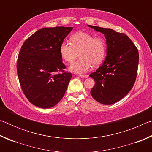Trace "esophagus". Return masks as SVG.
Returning a JSON list of instances; mask_svg holds the SVG:
<instances>
[{"instance_id":"obj_1","label":"esophagus","mask_w":152,"mask_h":152,"mask_svg":"<svg viewBox=\"0 0 152 152\" xmlns=\"http://www.w3.org/2000/svg\"><path fill=\"white\" fill-rule=\"evenodd\" d=\"M79 76L80 77V78H88V75H82V74H80V75H79Z\"/></svg>"}]
</instances>
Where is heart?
<instances>
[{
    "label": "heart",
    "mask_w": 152,
    "mask_h": 152,
    "mask_svg": "<svg viewBox=\"0 0 152 152\" xmlns=\"http://www.w3.org/2000/svg\"><path fill=\"white\" fill-rule=\"evenodd\" d=\"M71 43L64 40L60 45V53L64 61L71 63L78 56L80 58L70 66L73 72L85 73L94 66H99L107 54V43L101 37L78 31L72 35Z\"/></svg>",
    "instance_id": "obj_1"
}]
</instances>
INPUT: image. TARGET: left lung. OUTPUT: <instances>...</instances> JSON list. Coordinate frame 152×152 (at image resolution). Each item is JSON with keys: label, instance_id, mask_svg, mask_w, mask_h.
<instances>
[{"label": "left lung", "instance_id": "obj_1", "mask_svg": "<svg viewBox=\"0 0 152 152\" xmlns=\"http://www.w3.org/2000/svg\"><path fill=\"white\" fill-rule=\"evenodd\" d=\"M104 35L107 57L96 72L90 74L94 80L92 96L103 104L121 100L133 88L137 77L139 53L127 35L111 29L88 25Z\"/></svg>", "mask_w": 152, "mask_h": 152}]
</instances>
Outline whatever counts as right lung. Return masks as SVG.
I'll use <instances>...</instances> for the list:
<instances>
[{"label":"right lung","instance_id":"add662e5","mask_svg":"<svg viewBox=\"0 0 152 152\" xmlns=\"http://www.w3.org/2000/svg\"><path fill=\"white\" fill-rule=\"evenodd\" d=\"M72 29L42 28L26 39L20 48L18 77L25 96L36 107H52L65 94L72 74L64 72L60 45Z\"/></svg>","mask_w":152,"mask_h":152}]
</instances>
